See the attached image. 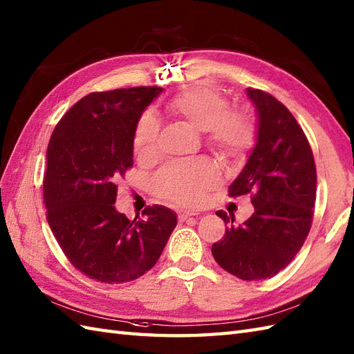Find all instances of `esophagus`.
I'll use <instances>...</instances> for the list:
<instances>
[{
    "label": "esophagus",
    "mask_w": 354,
    "mask_h": 354,
    "mask_svg": "<svg viewBox=\"0 0 354 354\" xmlns=\"http://www.w3.org/2000/svg\"><path fill=\"white\" fill-rule=\"evenodd\" d=\"M194 216H197V214H196V212H192V211H179V212H178L179 221H185V220L192 218V217H194Z\"/></svg>",
    "instance_id": "esophagus-1"
}]
</instances>
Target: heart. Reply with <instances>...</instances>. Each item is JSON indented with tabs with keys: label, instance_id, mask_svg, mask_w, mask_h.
I'll use <instances>...</instances> for the list:
<instances>
[{
	"label": "heart",
	"instance_id": "obj_1",
	"mask_svg": "<svg viewBox=\"0 0 354 354\" xmlns=\"http://www.w3.org/2000/svg\"><path fill=\"white\" fill-rule=\"evenodd\" d=\"M166 111L193 128L205 131L207 143L221 157L238 160L248 153L257 140L253 120L240 110L229 109L226 97L208 87H193L166 102ZM160 123L146 113L136 123L133 147L138 158L155 157ZM218 180L216 167L207 160L171 162L153 178L155 192L184 207H194Z\"/></svg>",
	"mask_w": 354,
	"mask_h": 354
}]
</instances>
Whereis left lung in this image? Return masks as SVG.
Returning <instances> with one entry per match:
<instances>
[{"mask_svg":"<svg viewBox=\"0 0 354 354\" xmlns=\"http://www.w3.org/2000/svg\"><path fill=\"white\" fill-rule=\"evenodd\" d=\"M257 106V145L229 196L250 194L254 212L243 225L217 211L229 223L212 244L217 264L243 281H261L282 271L301 249L314 217L317 170L301 127L274 96L248 88Z\"/></svg>","mask_w":354,"mask_h":354,"instance_id":"8db88e82","label":"left lung"}]
</instances>
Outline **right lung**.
<instances>
[{
  "instance_id": "add662e5",
  "label": "right lung",
  "mask_w": 354,
  "mask_h": 354,
  "mask_svg": "<svg viewBox=\"0 0 354 354\" xmlns=\"http://www.w3.org/2000/svg\"><path fill=\"white\" fill-rule=\"evenodd\" d=\"M161 87L95 92L57 123L46 149V220L71 264L104 283L134 281L161 257L178 220L153 205L129 220L114 208L116 180L133 167V134Z\"/></svg>"
}]
</instances>
